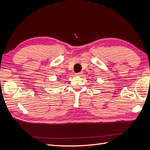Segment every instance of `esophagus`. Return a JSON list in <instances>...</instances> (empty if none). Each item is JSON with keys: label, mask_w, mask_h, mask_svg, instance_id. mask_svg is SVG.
<instances>
[{"label": "esophagus", "mask_w": 150, "mask_h": 150, "mask_svg": "<svg viewBox=\"0 0 150 150\" xmlns=\"http://www.w3.org/2000/svg\"><path fill=\"white\" fill-rule=\"evenodd\" d=\"M82 74H83V72H78V73H76V76H81Z\"/></svg>", "instance_id": "obj_1"}]
</instances>
